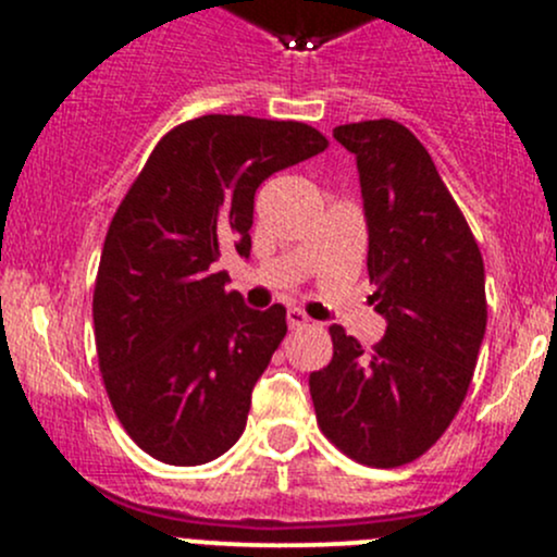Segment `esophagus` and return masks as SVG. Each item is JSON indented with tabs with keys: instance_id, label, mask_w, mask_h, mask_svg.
<instances>
[{
	"instance_id": "esophagus-1",
	"label": "esophagus",
	"mask_w": 557,
	"mask_h": 557,
	"mask_svg": "<svg viewBox=\"0 0 557 557\" xmlns=\"http://www.w3.org/2000/svg\"><path fill=\"white\" fill-rule=\"evenodd\" d=\"M288 325L290 329H305V325H310V314H307L305 310H296V307H290Z\"/></svg>"
}]
</instances>
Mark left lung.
<instances>
[{
	"label": "left lung",
	"instance_id": "8db88e82",
	"mask_svg": "<svg viewBox=\"0 0 557 557\" xmlns=\"http://www.w3.org/2000/svg\"><path fill=\"white\" fill-rule=\"evenodd\" d=\"M369 223V277L383 339L331 325L334 356L310 374L318 429L374 469L412 463L436 445L463 404L487 323L482 252L429 150L391 117L345 123Z\"/></svg>",
	"mask_w": 557,
	"mask_h": 557
}]
</instances>
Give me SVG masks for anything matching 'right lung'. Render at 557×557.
<instances>
[{
    "mask_svg": "<svg viewBox=\"0 0 557 557\" xmlns=\"http://www.w3.org/2000/svg\"><path fill=\"white\" fill-rule=\"evenodd\" d=\"M329 148L299 121L201 115L159 139L107 228L94 336L107 396L139 450L210 463L243 436L252 385L288 323L247 310L215 261L250 252L252 196L269 174Z\"/></svg>",
    "mask_w": 557,
    "mask_h": 557,
    "instance_id": "right-lung-1",
    "label": "right lung"
}]
</instances>
